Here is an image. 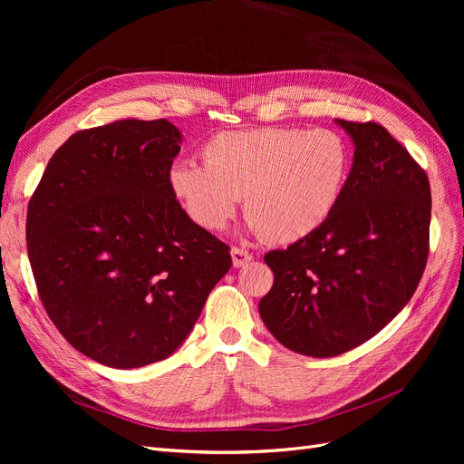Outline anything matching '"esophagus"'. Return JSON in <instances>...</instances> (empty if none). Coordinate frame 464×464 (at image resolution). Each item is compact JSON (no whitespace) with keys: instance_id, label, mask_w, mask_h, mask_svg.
I'll list each match as a JSON object with an SVG mask.
<instances>
[{"instance_id":"1","label":"esophagus","mask_w":464,"mask_h":464,"mask_svg":"<svg viewBox=\"0 0 464 464\" xmlns=\"http://www.w3.org/2000/svg\"><path fill=\"white\" fill-rule=\"evenodd\" d=\"M231 257H233V266H245V265H248L250 263V259H252V256L246 252V250H242V248H231Z\"/></svg>"}]
</instances>
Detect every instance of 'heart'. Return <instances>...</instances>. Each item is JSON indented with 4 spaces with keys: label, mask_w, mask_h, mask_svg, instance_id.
I'll list each match as a JSON object with an SVG mask.
<instances>
[{
    "label": "heart",
    "mask_w": 464,
    "mask_h": 464,
    "mask_svg": "<svg viewBox=\"0 0 464 464\" xmlns=\"http://www.w3.org/2000/svg\"><path fill=\"white\" fill-rule=\"evenodd\" d=\"M205 165L177 160L167 170L170 193L191 222L222 231L245 198L259 237L294 245L334 212L352 170V146L331 130L266 126L222 131L203 144Z\"/></svg>",
    "instance_id": "obj_1"
}]
</instances>
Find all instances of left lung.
I'll return each instance as SVG.
<instances>
[{
	"label": "left lung",
	"instance_id": "left-lung-1",
	"mask_svg": "<svg viewBox=\"0 0 464 464\" xmlns=\"http://www.w3.org/2000/svg\"><path fill=\"white\" fill-rule=\"evenodd\" d=\"M334 121L355 146L343 198L318 231L265 254L275 284L259 301L278 343L310 357L378 334L411 299L429 256L425 170L376 121Z\"/></svg>",
	"mask_w": 464,
	"mask_h": 464
}]
</instances>
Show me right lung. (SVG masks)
Wrapping results in <instances>:
<instances>
[{"label":"right lung","mask_w":464,"mask_h":464,"mask_svg":"<svg viewBox=\"0 0 464 464\" xmlns=\"http://www.w3.org/2000/svg\"><path fill=\"white\" fill-rule=\"evenodd\" d=\"M180 144L163 118L77 131L28 205V256L48 318L112 369L175 353L231 269L229 246L195 226L169 189Z\"/></svg>","instance_id":"right-lung-1"}]
</instances>
